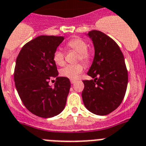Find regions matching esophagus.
<instances>
[{
    "label": "esophagus",
    "instance_id": "esophagus-1",
    "mask_svg": "<svg viewBox=\"0 0 146 146\" xmlns=\"http://www.w3.org/2000/svg\"><path fill=\"white\" fill-rule=\"evenodd\" d=\"M70 82H71V83H72V84H74V83H75V80H71Z\"/></svg>",
    "mask_w": 146,
    "mask_h": 146
}]
</instances>
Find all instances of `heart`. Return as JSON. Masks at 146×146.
I'll use <instances>...</instances> for the list:
<instances>
[{"mask_svg": "<svg viewBox=\"0 0 146 146\" xmlns=\"http://www.w3.org/2000/svg\"><path fill=\"white\" fill-rule=\"evenodd\" d=\"M67 47L75 51L79 54V59L85 63H88L90 60V54L88 52V45L85 40L81 38H74L67 43ZM53 60L58 66H62L64 63V53L60 49H56L53 54ZM83 68L80 64L66 65L61 68L60 74L69 79H76L78 75L80 74Z\"/></svg>", "mask_w": 146, "mask_h": 146, "instance_id": "b5f03b06", "label": "heart"}]
</instances>
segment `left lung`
<instances>
[{
  "label": "left lung",
  "mask_w": 146,
  "mask_h": 146,
  "mask_svg": "<svg viewBox=\"0 0 146 146\" xmlns=\"http://www.w3.org/2000/svg\"><path fill=\"white\" fill-rule=\"evenodd\" d=\"M86 35L94 48L93 62L87 74L94 80H83L82 98L85 107L97 115H106L123 101L127 85L128 72L124 56L114 40L98 30Z\"/></svg>",
  "instance_id": "left-lung-1"
}]
</instances>
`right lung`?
I'll use <instances>...</instances> for the list:
<instances>
[{"instance_id": "1", "label": "right lung", "mask_w": 146, "mask_h": 146, "mask_svg": "<svg viewBox=\"0 0 146 146\" xmlns=\"http://www.w3.org/2000/svg\"><path fill=\"white\" fill-rule=\"evenodd\" d=\"M64 40L63 36L41 35L21 48L16 59L14 80L23 105L32 114L43 118L60 114L66 106L71 87L69 79L58 77L53 54ZM56 78L54 87L48 85Z\"/></svg>"}]
</instances>
